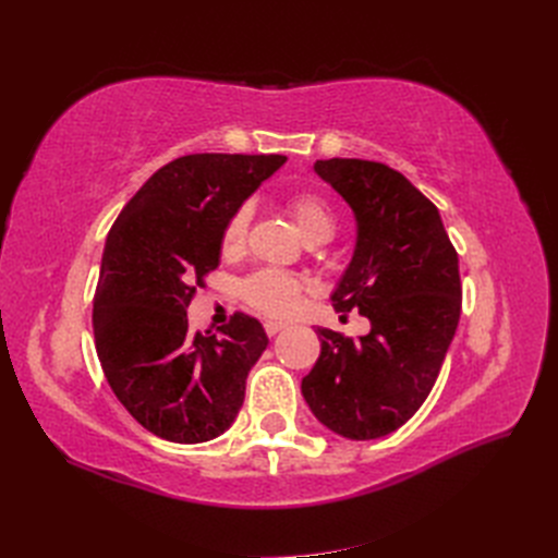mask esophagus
Instances as JSON below:
<instances>
[{
	"instance_id": "obj_1",
	"label": "esophagus",
	"mask_w": 558,
	"mask_h": 558,
	"mask_svg": "<svg viewBox=\"0 0 558 558\" xmlns=\"http://www.w3.org/2000/svg\"><path fill=\"white\" fill-rule=\"evenodd\" d=\"M283 328H286L283 320H265V332H267L269 337H275V335L281 332Z\"/></svg>"
}]
</instances>
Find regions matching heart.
<instances>
[{
	"label": "heart",
	"mask_w": 558,
	"mask_h": 558,
	"mask_svg": "<svg viewBox=\"0 0 558 558\" xmlns=\"http://www.w3.org/2000/svg\"><path fill=\"white\" fill-rule=\"evenodd\" d=\"M286 211H289L300 234L310 244L328 242L335 234V228H337L335 214L328 202L316 193L291 195L286 199ZM248 223H251L248 205H242L232 211L221 232L223 256H238V253L244 248ZM302 291H305V283L291 272H281V269H258V272L248 275L240 283V295L246 305L267 316L289 314L298 305Z\"/></svg>",
	"instance_id": "obj_1"
}]
</instances>
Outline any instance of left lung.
<instances>
[{"label":"left lung","instance_id":"1","mask_svg":"<svg viewBox=\"0 0 558 558\" xmlns=\"http://www.w3.org/2000/svg\"><path fill=\"white\" fill-rule=\"evenodd\" d=\"M314 172L353 209V258L332 293L359 310L356 342L318 328L320 356L302 379L314 416L349 440H377L424 404L461 318L459 256L433 202L384 162L316 160Z\"/></svg>","mask_w":558,"mask_h":558}]
</instances>
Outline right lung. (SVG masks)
<instances>
[{"label": "right lung", "mask_w": 558, "mask_h": 558, "mask_svg": "<svg viewBox=\"0 0 558 558\" xmlns=\"http://www.w3.org/2000/svg\"><path fill=\"white\" fill-rule=\"evenodd\" d=\"M286 156L193 154L150 177L118 214L93 300L95 349L123 408L162 440H214L238 416L267 347L258 318L234 312L221 335L189 330L197 286L221 260L232 211Z\"/></svg>", "instance_id": "right-lung-1"}]
</instances>
